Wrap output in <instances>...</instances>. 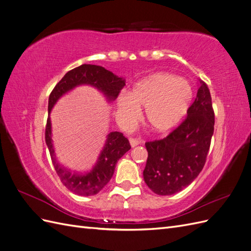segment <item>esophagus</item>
I'll list each match as a JSON object with an SVG mask.
<instances>
[{"mask_svg":"<svg viewBox=\"0 0 251 251\" xmlns=\"http://www.w3.org/2000/svg\"><path fill=\"white\" fill-rule=\"evenodd\" d=\"M130 144H131L132 148H135V147L138 146L139 141H138L137 139H136V138H130Z\"/></svg>","mask_w":251,"mask_h":251,"instance_id":"esophagus-1","label":"esophagus"}]
</instances>
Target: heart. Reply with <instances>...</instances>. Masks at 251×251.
<instances>
[{
  "mask_svg": "<svg viewBox=\"0 0 251 251\" xmlns=\"http://www.w3.org/2000/svg\"><path fill=\"white\" fill-rule=\"evenodd\" d=\"M193 94V87L186 79L170 73H155L136 83L131 96L117 98V112L124 119L132 120L144 108V125L150 131L162 134L183 119Z\"/></svg>",
  "mask_w": 251,
  "mask_h": 251,
  "instance_id": "obj_1",
  "label": "heart"
}]
</instances>
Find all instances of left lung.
Here are the masks:
<instances>
[{
	"label": "left lung",
	"instance_id": "1",
	"mask_svg": "<svg viewBox=\"0 0 251 251\" xmlns=\"http://www.w3.org/2000/svg\"><path fill=\"white\" fill-rule=\"evenodd\" d=\"M215 126L209 89L199 80V89L187 117L165 138L146 143L148 160L143 179L155 194L169 196L188 186L206 161Z\"/></svg>",
	"mask_w": 251,
	"mask_h": 251
}]
</instances>
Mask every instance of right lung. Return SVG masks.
I'll use <instances>...</instances> for the list:
<instances>
[{
	"label": "right lung",
	"instance_id": "1",
	"mask_svg": "<svg viewBox=\"0 0 251 251\" xmlns=\"http://www.w3.org/2000/svg\"><path fill=\"white\" fill-rule=\"evenodd\" d=\"M80 85H89L100 90L108 101L115 100L120 90L126 86V80L101 66L83 64L65 74L52 90L48 101V119L45 140L49 150L53 166L62 183L70 192L78 196H93L100 193L111 180L117 161L131 149L130 142L120 132H111L107 136L104 146L98 156L93 169L86 174L68 171L60 165L55 157L52 143L50 113L56 101L67 92Z\"/></svg>",
	"mask_w": 251,
	"mask_h": 251
}]
</instances>
